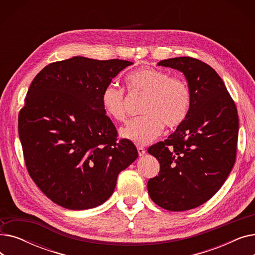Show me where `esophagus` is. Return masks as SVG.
Wrapping results in <instances>:
<instances>
[{
	"label": "esophagus",
	"instance_id": "obj_1",
	"mask_svg": "<svg viewBox=\"0 0 255 255\" xmlns=\"http://www.w3.org/2000/svg\"><path fill=\"white\" fill-rule=\"evenodd\" d=\"M137 152L139 156H143L145 154V150L144 148H142V146H137Z\"/></svg>",
	"mask_w": 255,
	"mask_h": 255
}]
</instances>
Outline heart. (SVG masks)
I'll return each instance as SVG.
<instances>
[{
    "mask_svg": "<svg viewBox=\"0 0 255 255\" xmlns=\"http://www.w3.org/2000/svg\"><path fill=\"white\" fill-rule=\"evenodd\" d=\"M132 92L146 94L141 112L143 116L131 120L120 130L121 136L136 144H148L157 138L163 124L176 127L185 120L190 107V91L183 79L168 77L158 69L141 68L126 77ZM105 114L122 122L126 119L124 91L115 84L107 85L101 93Z\"/></svg>",
    "mask_w": 255,
    "mask_h": 255,
    "instance_id": "heart-1",
    "label": "heart"
}]
</instances>
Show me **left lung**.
Returning <instances> with one entry per match:
<instances>
[{
    "mask_svg": "<svg viewBox=\"0 0 255 255\" xmlns=\"http://www.w3.org/2000/svg\"><path fill=\"white\" fill-rule=\"evenodd\" d=\"M157 65L184 74L191 101L176 131L148 149L160 163L158 176L148 182V191L159 207L187 211L205 204L231 173L236 161L238 112L221 77L208 64L179 57Z\"/></svg>",
    "mask_w": 255,
    "mask_h": 255,
    "instance_id": "left-lung-1",
    "label": "left lung"
}]
</instances>
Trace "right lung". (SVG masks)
Instances as JSON below:
<instances>
[{
    "label": "right lung",
    "instance_id": "1",
    "mask_svg": "<svg viewBox=\"0 0 255 255\" xmlns=\"http://www.w3.org/2000/svg\"><path fill=\"white\" fill-rule=\"evenodd\" d=\"M133 63L73 57L51 63L29 88L18 134L26 168L50 200L88 210L109 199L119 173L138 157L134 143L117 142L101 93Z\"/></svg>",
    "mask_w": 255,
    "mask_h": 255
}]
</instances>
